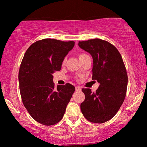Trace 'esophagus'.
Masks as SVG:
<instances>
[{"label": "esophagus", "mask_w": 147, "mask_h": 147, "mask_svg": "<svg viewBox=\"0 0 147 147\" xmlns=\"http://www.w3.org/2000/svg\"><path fill=\"white\" fill-rule=\"evenodd\" d=\"M75 89H76V91H80L81 90V87H79V86H77V87H75Z\"/></svg>", "instance_id": "obj_1"}]
</instances>
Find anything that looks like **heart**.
<instances>
[{
  "mask_svg": "<svg viewBox=\"0 0 147 147\" xmlns=\"http://www.w3.org/2000/svg\"><path fill=\"white\" fill-rule=\"evenodd\" d=\"M86 55H87V54H79V58L82 57V56H85Z\"/></svg>",
  "mask_w": 147,
  "mask_h": 147,
  "instance_id": "b5f03b06",
  "label": "heart"
}]
</instances>
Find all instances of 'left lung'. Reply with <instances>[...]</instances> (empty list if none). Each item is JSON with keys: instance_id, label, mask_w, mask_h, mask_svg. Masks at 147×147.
Instances as JSON below:
<instances>
[{"instance_id": "left-lung-1", "label": "left lung", "mask_w": 147, "mask_h": 147, "mask_svg": "<svg viewBox=\"0 0 147 147\" xmlns=\"http://www.w3.org/2000/svg\"><path fill=\"white\" fill-rule=\"evenodd\" d=\"M79 46L93 58L92 79L99 83L95 93L83 89L85 99L81 104L87 120L101 124L113 118L126 97L128 75L121 54L110 43L100 39L79 42Z\"/></svg>"}]
</instances>
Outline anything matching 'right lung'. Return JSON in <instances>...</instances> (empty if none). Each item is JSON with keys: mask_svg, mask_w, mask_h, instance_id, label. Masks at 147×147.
<instances>
[{"mask_svg": "<svg viewBox=\"0 0 147 147\" xmlns=\"http://www.w3.org/2000/svg\"><path fill=\"white\" fill-rule=\"evenodd\" d=\"M75 42L47 38L31 44L25 52L19 72V89L23 105L31 116L43 125L51 126L63 118L75 88L70 83L54 87L53 74Z\"/></svg>", "mask_w": 147, "mask_h": 147, "instance_id": "1", "label": "right lung"}]
</instances>
